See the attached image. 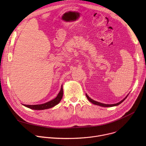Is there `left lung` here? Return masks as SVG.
Returning <instances> with one entry per match:
<instances>
[{
	"instance_id": "left-lung-1",
	"label": "left lung",
	"mask_w": 146,
	"mask_h": 146,
	"mask_svg": "<svg viewBox=\"0 0 146 146\" xmlns=\"http://www.w3.org/2000/svg\"><path fill=\"white\" fill-rule=\"evenodd\" d=\"M86 96H87V99H88V100L90 101V102H91L92 103H93V104H94V105H98V106H101V107H113V106H118V105H119V104H121L122 102H123L124 100H125V99L127 98V96H128V95L129 94H128L126 96H125V98H124L122 100H121L120 102H118V103H115V104H111V105H110V104H105V103H100V102H97V101H95V100H93L92 99H91V98H90L89 96H88V95L86 94Z\"/></svg>"
}]
</instances>
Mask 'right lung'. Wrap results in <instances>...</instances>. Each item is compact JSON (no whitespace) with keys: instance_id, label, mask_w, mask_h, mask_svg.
Instances as JSON below:
<instances>
[{"instance_id":"add662e5","label":"right lung","mask_w":146,"mask_h":146,"mask_svg":"<svg viewBox=\"0 0 146 146\" xmlns=\"http://www.w3.org/2000/svg\"><path fill=\"white\" fill-rule=\"evenodd\" d=\"M62 96H63V88H62V85L61 86L60 90L59 92L58 93V95L56 97L52 100L47 102L43 104H40V105H24L23 104V105L24 106L29 108L33 110H45V109H48L52 108L56 106V105L60 102L62 100Z\"/></svg>"}]
</instances>
